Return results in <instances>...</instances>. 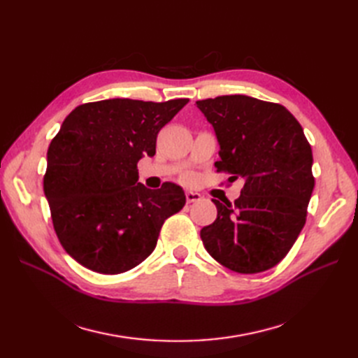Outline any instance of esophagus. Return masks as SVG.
<instances>
[{"label": "esophagus", "mask_w": 358, "mask_h": 358, "mask_svg": "<svg viewBox=\"0 0 358 358\" xmlns=\"http://www.w3.org/2000/svg\"><path fill=\"white\" fill-rule=\"evenodd\" d=\"M185 197H187V201H188V203H196V201H200V200H201L200 194H199V192H194V191H187Z\"/></svg>", "instance_id": "1"}]
</instances>
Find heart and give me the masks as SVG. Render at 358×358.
Masks as SVG:
<instances>
[{"mask_svg":"<svg viewBox=\"0 0 358 358\" xmlns=\"http://www.w3.org/2000/svg\"><path fill=\"white\" fill-rule=\"evenodd\" d=\"M192 180H194L192 175H187V176H185V182H192Z\"/></svg>","mask_w":358,"mask_h":358,"instance_id":"obj_1","label":"heart"}]
</instances>
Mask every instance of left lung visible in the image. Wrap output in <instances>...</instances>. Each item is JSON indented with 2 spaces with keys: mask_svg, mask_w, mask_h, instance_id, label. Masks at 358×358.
I'll list each match as a JSON object with an SVG mask.
<instances>
[{
  "mask_svg": "<svg viewBox=\"0 0 358 358\" xmlns=\"http://www.w3.org/2000/svg\"><path fill=\"white\" fill-rule=\"evenodd\" d=\"M197 107L220 142L216 171L245 180L234 203L212 200L218 216L200 231L206 251L233 272H264L288 254L306 222L315 187L310 145L278 103L222 95Z\"/></svg>",
  "mask_w": 358,
  "mask_h": 358,
  "instance_id": "1",
  "label": "left lung"
}]
</instances>
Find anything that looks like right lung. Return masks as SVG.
I'll use <instances>...</instances> for the list:
<instances>
[{
	"instance_id": "right-lung-1",
	"label": "right lung",
	"mask_w": 358,
	"mask_h": 358,
	"mask_svg": "<svg viewBox=\"0 0 358 358\" xmlns=\"http://www.w3.org/2000/svg\"><path fill=\"white\" fill-rule=\"evenodd\" d=\"M188 101L103 100L64 119L48 149L43 189L62 248L86 268L116 275L136 267L152 254L164 221L185 206L175 183H138L137 162L155 155L159 129Z\"/></svg>"
}]
</instances>
